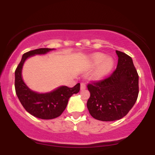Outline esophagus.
Segmentation results:
<instances>
[{
    "label": "esophagus",
    "instance_id": "1",
    "mask_svg": "<svg viewBox=\"0 0 155 155\" xmlns=\"http://www.w3.org/2000/svg\"><path fill=\"white\" fill-rule=\"evenodd\" d=\"M86 88V84L84 82H81V90H84Z\"/></svg>",
    "mask_w": 155,
    "mask_h": 155
}]
</instances>
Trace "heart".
Here are the masks:
<instances>
[{
    "mask_svg": "<svg viewBox=\"0 0 155 155\" xmlns=\"http://www.w3.org/2000/svg\"><path fill=\"white\" fill-rule=\"evenodd\" d=\"M92 63L93 65H97L101 63L98 68L96 69L95 74H94V76L96 79H101L107 75L111 71L114 65V61L111 58H106V56L104 54H100V53L95 54L92 57Z\"/></svg>",
    "mask_w": 155,
    "mask_h": 155,
    "instance_id": "obj_1",
    "label": "heart"
}]
</instances>
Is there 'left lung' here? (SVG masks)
<instances>
[{
	"label": "left lung",
	"mask_w": 155,
	"mask_h": 155,
	"mask_svg": "<svg viewBox=\"0 0 155 155\" xmlns=\"http://www.w3.org/2000/svg\"><path fill=\"white\" fill-rule=\"evenodd\" d=\"M117 68L108 77L87 84L90 97L87 106L93 118L115 121L122 119L136 104L139 92L138 74L129 55L116 51Z\"/></svg>",
	"instance_id": "obj_1"
}]
</instances>
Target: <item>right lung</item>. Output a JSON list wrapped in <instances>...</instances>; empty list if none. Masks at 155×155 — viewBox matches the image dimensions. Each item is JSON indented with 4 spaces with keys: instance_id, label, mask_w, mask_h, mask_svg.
I'll list each match as a JSON object with an SVG mask.
<instances>
[{
    "instance_id": "1",
    "label": "right lung",
    "mask_w": 155,
    "mask_h": 155,
    "mask_svg": "<svg viewBox=\"0 0 155 155\" xmlns=\"http://www.w3.org/2000/svg\"><path fill=\"white\" fill-rule=\"evenodd\" d=\"M51 50L53 49L40 48L25 53L15 70V91L21 104L31 115L43 120H51L60 116L66 108L68 99L80 90L79 83L74 87L62 86L45 94L37 93L27 87L22 79V68L25 60L33 55L46 54Z\"/></svg>"
}]
</instances>
